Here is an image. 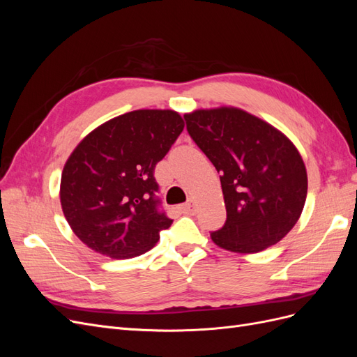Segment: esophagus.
Listing matches in <instances>:
<instances>
[{
	"mask_svg": "<svg viewBox=\"0 0 357 357\" xmlns=\"http://www.w3.org/2000/svg\"><path fill=\"white\" fill-rule=\"evenodd\" d=\"M180 210H181V213H185V214H195L197 207H195V204H193L192 201H189L186 204H183L181 207H180Z\"/></svg>",
	"mask_w": 357,
	"mask_h": 357,
	"instance_id": "34e87169",
	"label": "esophagus"
}]
</instances>
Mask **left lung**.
Instances as JSON below:
<instances>
[{
  "instance_id": "8db88e82",
  "label": "left lung",
  "mask_w": 357,
  "mask_h": 357,
  "mask_svg": "<svg viewBox=\"0 0 357 357\" xmlns=\"http://www.w3.org/2000/svg\"><path fill=\"white\" fill-rule=\"evenodd\" d=\"M188 132L220 172L226 222L211 240L225 250L257 253L294 228L307 198V169L278 129L235 107L185 114Z\"/></svg>"
}]
</instances>
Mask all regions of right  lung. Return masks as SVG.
Wrapping results in <instances>:
<instances>
[{
  "label": "right lung",
  "instance_id": "add662e5",
  "mask_svg": "<svg viewBox=\"0 0 357 357\" xmlns=\"http://www.w3.org/2000/svg\"><path fill=\"white\" fill-rule=\"evenodd\" d=\"M185 122L172 110H135L102 123L70 155L61 205L73 232L113 259L149 252L172 220L159 208L155 167Z\"/></svg>",
  "mask_w": 357,
  "mask_h": 357
}]
</instances>
